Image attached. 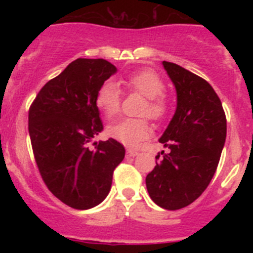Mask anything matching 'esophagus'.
I'll use <instances>...</instances> for the list:
<instances>
[{
  "label": "esophagus",
  "instance_id": "esophagus-1",
  "mask_svg": "<svg viewBox=\"0 0 253 253\" xmlns=\"http://www.w3.org/2000/svg\"><path fill=\"white\" fill-rule=\"evenodd\" d=\"M126 154H128V156H130V157H135V156H137L138 154V152L135 151V149H126Z\"/></svg>",
  "mask_w": 253,
  "mask_h": 253
}]
</instances>
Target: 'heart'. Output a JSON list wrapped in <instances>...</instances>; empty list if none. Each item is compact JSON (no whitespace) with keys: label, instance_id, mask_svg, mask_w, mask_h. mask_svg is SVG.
Returning a JSON list of instances; mask_svg holds the SVG:
<instances>
[{"label":"heart","instance_id":"obj_1","mask_svg":"<svg viewBox=\"0 0 253 253\" xmlns=\"http://www.w3.org/2000/svg\"><path fill=\"white\" fill-rule=\"evenodd\" d=\"M124 84L148 99L143 113H147L153 119H160L166 113V101L162 97L165 84L157 73L149 69H142L129 75L124 80ZM120 100L119 87L111 81L105 82L96 93V105L107 118L119 111ZM107 134L125 146H137L140 140L147 139L151 135V128L144 119L125 118L111 123L107 126Z\"/></svg>","mask_w":253,"mask_h":253}]
</instances>
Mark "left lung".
<instances>
[{
  "label": "left lung",
  "instance_id": "1",
  "mask_svg": "<svg viewBox=\"0 0 253 253\" xmlns=\"http://www.w3.org/2000/svg\"><path fill=\"white\" fill-rule=\"evenodd\" d=\"M162 66L176 90V110L160 140L169 149L146 177L158 207L177 210L195 202L215 173L227 135L218 95L205 80L171 62ZM160 157V154L157 158Z\"/></svg>",
  "mask_w": 253,
  "mask_h": 253
}]
</instances>
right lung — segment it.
I'll return each mask as SVG.
<instances>
[{
    "label": "right lung",
    "mask_w": 253,
    "mask_h": 253,
    "mask_svg": "<svg viewBox=\"0 0 253 253\" xmlns=\"http://www.w3.org/2000/svg\"><path fill=\"white\" fill-rule=\"evenodd\" d=\"M118 69L107 60L78 58L44 84L29 111V134L38 169L51 194L87 210L105 200L125 149L110 138L87 144L104 129L96 93Z\"/></svg>",
    "instance_id": "obj_1"
}]
</instances>
